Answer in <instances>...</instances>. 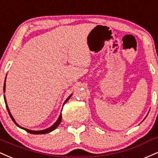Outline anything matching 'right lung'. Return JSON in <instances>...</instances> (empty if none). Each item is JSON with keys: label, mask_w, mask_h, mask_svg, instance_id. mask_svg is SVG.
<instances>
[{"label": "right lung", "mask_w": 158, "mask_h": 158, "mask_svg": "<svg viewBox=\"0 0 158 158\" xmlns=\"http://www.w3.org/2000/svg\"><path fill=\"white\" fill-rule=\"evenodd\" d=\"M3 89H4V91H5V84H4V86H3ZM71 96H72V95H71L69 97V98H67L66 100H65V102H64V104H65V102H66L67 101H68L69 99L70 98V97H71ZM4 100H5V103H6V99H5V98H4ZM6 109H7V110H8V113H9V114H10V117H11V118H12V121L14 122V123H15V125H17V126H19V127H21V128L24 129V131H26L27 132L30 133V134H48V133H49V132L52 131H54V129H56V127H58V125H59L60 124V122H61V120H62V114H60V117L58 118L57 121H56V122H55V123H54V125H52V126L49 127V128L45 129V130H42V131H31V130H28V129H26V128H24V127H20V126H19V125H18V124L16 123V122H15V119H14L13 117H12V115H11V113H10V110H9V108H8V106H7V105H6Z\"/></svg>", "instance_id": "obj_1"}]
</instances>
